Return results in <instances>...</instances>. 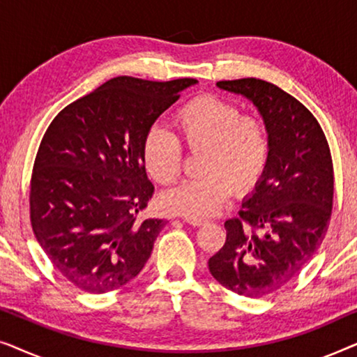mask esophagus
Instances as JSON below:
<instances>
[{
  "label": "esophagus",
  "mask_w": 357,
  "mask_h": 357,
  "mask_svg": "<svg viewBox=\"0 0 357 357\" xmlns=\"http://www.w3.org/2000/svg\"><path fill=\"white\" fill-rule=\"evenodd\" d=\"M183 221L188 222V224H192V226H195V227H202V226H204V224H206V221H203V219H188V218H185Z\"/></svg>",
  "instance_id": "1"
}]
</instances>
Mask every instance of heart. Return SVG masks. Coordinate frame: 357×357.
I'll return each mask as SVG.
<instances>
[{"label": "heart", "mask_w": 357, "mask_h": 357, "mask_svg": "<svg viewBox=\"0 0 357 357\" xmlns=\"http://www.w3.org/2000/svg\"><path fill=\"white\" fill-rule=\"evenodd\" d=\"M175 136L151 130L143 141V162L159 183H172L182 172L183 154L199 153L198 174L160 195L164 213L188 219L216 214L231 192L245 195L260 183L270 159V131L265 121L242 115L232 102L199 96L172 116Z\"/></svg>", "instance_id": "heart-1"}]
</instances>
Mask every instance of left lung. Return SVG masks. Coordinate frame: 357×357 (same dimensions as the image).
Here are the masks:
<instances>
[{
  "label": "left lung",
  "instance_id": "left-lung-1",
  "mask_svg": "<svg viewBox=\"0 0 357 357\" xmlns=\"http://www.w3.org/2000/svg\"><path fill=\"white\" fill-rule=\"evenodd\" d=\"M253 102L270 131V159L227 237L208 261L219 284L263 297L299 276L324 242L333 208V162L319 121L271 82L243 77L216 82Z\"/></svg>",
  "mask_w": 357,
  "mask_h": 357
}]
</instances>
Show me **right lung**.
Here are the masks:
<instances>
[{"label":"right lung","instance_id":"1","mask_svg":"<svg viewBox=\"0 0 357 357\" xmlns=\"http://www.w3.org/2000/svg\"><path fill=\"white\" fill-rule=\"evenodd\" d=\"M197 82L114 77L66 105L43 135L29 195L32 229L53 266L79 289H119L151 257L165 221L136 218L154 193L143 141Z\"/></svg>","mask_w":357,"mask_h":357}]
</instances>
